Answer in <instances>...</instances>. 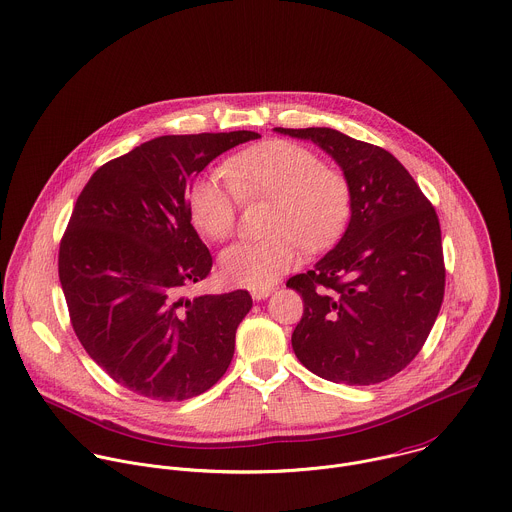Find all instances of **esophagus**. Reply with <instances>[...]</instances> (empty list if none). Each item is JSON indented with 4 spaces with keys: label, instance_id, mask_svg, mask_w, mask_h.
Masks as SVG:
<instances>
[{
    "label": "esophagus",
    "instance_id": "esophagus-1",
    "mask_svg": "<svg viewBox=\"0 0 512 512\" xmlns=\"http://www.w3.org/2000/svg\"><path fill=\"white\" fill-rule=\"evenodd\" d=\"M275 291V287H263V289H253L251 291V297L255 299V301H263V299H267L271 293Z\"/></svg>",
    "mask_w": 512,
    "mask_h": 512
}]
</instances>
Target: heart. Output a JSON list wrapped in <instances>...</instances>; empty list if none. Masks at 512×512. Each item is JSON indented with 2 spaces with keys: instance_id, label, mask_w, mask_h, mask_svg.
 <instances>
[{
  "instance_id": "b5f03b06",
  "label": "heart",
  "mask_w": 512,
  "mask_h": 512,
  "mask_svg": "<svg viewBox=\"0 0 512 512\" xmlns=\"http://www.w3.org/2000/svg\"><path fill=\"white\" fill-rule=\"evenodd\" d=\"M221 175L199 177L189 189L195 227L213 241L233 235L241 199H269L265 239L241 241L221 257L227 281L263 289L291 271L307 247L319 251L345 229L353 191L343 171L297 143L273 139L253 145L223 165Z\"/></svg>"
}]
</instances>
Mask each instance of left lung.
I'll use <instances>...</instances> for the list:
<instances>
[{"instance_id": "1", "label": "left lung", "mask_w": 512, "mask_h": 512, "mask_svg": "<svg viewBox=\"0 0 512 512\" xmlns=\"http://www.w3.org/2000/svg\"><path fill=\"white\" fill-rule=\"evenodd\" d=\"M275 131L325 149L353 191L341 241L311 271L287 281L303 297L293 351L327 381L383 383L419 355L443 305L437 211L383 147L329 127Z\"/></svg>"}]
</instances>
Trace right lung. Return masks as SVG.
Returning a JSON list of instances; mask_svg holds the SVG:
<instances>
[{
	"instance_id": "add662e5",
	"label": "right lung",
	"mask_w": 512,
	"mask_h": 512,
	"mask_svg": "<svg viewBox=\"0 0 512 512\" xmlns=\"http://www.w3.org/2000/svg\"><path fill=\"white\" fill-rule=\"evenodd\" d=\"M255 131L163 135L101 165L59 243V281L87 355L121 387L185 401L227 371L253 299L239 289L183 299L213 259L191 225L189 187Z\"/></svg>"
}]
</instances>
